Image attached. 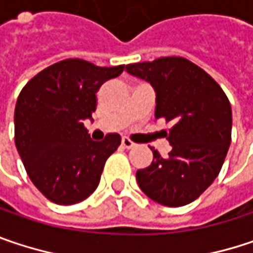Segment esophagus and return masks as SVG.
Segmentation results:
<instances>
[{"mask_svg": "<svg viewBox=\"0 0 253 253\" xmlns=\"http://www.w3.org/2000/svg\"><path fill=\"white\" fill-rule=\"evenodd\" d=\"M122 146H123V148H126V149H131V148H134V146H136V143H134V142H131L128 137H123V139H122Z\"/></svg>", "mask_w": 253, "mask_h": 253, "instance_id": "obj_1", "label": "esophagus"}]
</instances>
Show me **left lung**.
I'll return each mask as SVG.
<instances>
[{
    "label": "left lung",
    "instance_id": "1",
    "mask_svg": "<svg viewBox=\"0 0 253 253\" xmlns=\"http://www.w3.org/2000/svg\"><path fill=\"white\" fill-rule=\"evenodd\" d=\"M128 74L156 91L155 119L172 127L165 137L168 156L153 152V162L139 169L140 190L153 201L181 207L193 203L216 179L232 140V108L224 91L206 71L181 56L130 63Z\"/></svg>",
    "mask_w": 253,
    "mask_h": 253
}]
</instances>
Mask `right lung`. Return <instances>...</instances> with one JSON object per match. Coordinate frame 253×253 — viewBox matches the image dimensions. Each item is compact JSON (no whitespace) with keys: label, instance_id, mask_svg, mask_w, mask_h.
<instances>
[{"label":"right lung","instance_id":"right-lung-1","mask_svg":"<svg viewBox=\"0 0 253 253\" xmlns=\"http://www.w3.org/2000/svg\"><path fill=\"white\" fill-rule=\"evenodd\" d=\"M125 65L101 68L65 59L39 72L21 89L14 111V140L27 175L52 203L71 206L98 187L108 156L122 143L117 133L94 142L84 120L97 108V91Z\"/></svg>","mask_w":253,"mask_h":253}]
</instances>
